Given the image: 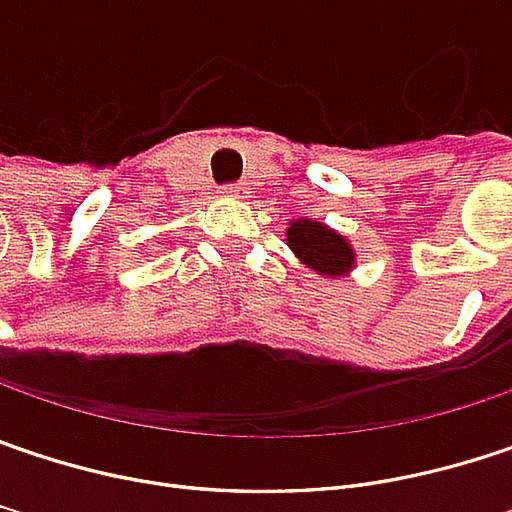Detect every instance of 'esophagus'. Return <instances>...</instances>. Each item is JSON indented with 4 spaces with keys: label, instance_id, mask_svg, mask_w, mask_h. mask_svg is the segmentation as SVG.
Segmentation results:
<instances>
[{
    "label": "esophagus",
    "instance_id": "obj_1",
    "mask_svg": "<svg viewBox=\"0 0 512 512\" xmlns=\"http://www.w3.org/2000/svg\"><path fill=\"white\" fill-rule=\"evenodd\" d=\"M223 194H226V196H243V194H246V188L234 182V185H226V188H223Z\"/></svg>",
    "mask_w": 512,
    "mask_h": 512
}]
</instances>
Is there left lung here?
Masks as SVG:
<instances>
[{"label": "left lung", "mask_w": 512, "mask_h": 512, "mask_svg": "<svg viewBox=\"0 0 512 512\" xmlns=\"http://www.w3.org/2000/svg\"><path fill=\"white\" fill-rule=\"evenodd\" d=\"M286 243L318 275L339 278L353 263V249L342 234L330 231L316 220H298L286 231Z\"/></svg>", "instance_id": "left-lung-1"}]
</instances>
